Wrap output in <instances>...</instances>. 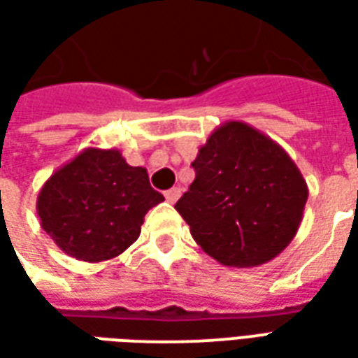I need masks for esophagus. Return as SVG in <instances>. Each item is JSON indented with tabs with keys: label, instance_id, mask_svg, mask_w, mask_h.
<instances>
[{
	"label": "esophagus",
	"instance_id": "34e87169",
	"mask_svg": "<svg viewBox=\"0 0 358 358\" xmlns=\"http://www.w3.org/2000/svg\"><path fill=\"white\" fill-rule=\"evenodd\" d=\"M180 187H172V189H169V192H164V197H166V201L169 203H176L178 201L180 197Z\"/></svg>",
	"mask_w": 358,
	"mask_h": 358
}]
</instances>
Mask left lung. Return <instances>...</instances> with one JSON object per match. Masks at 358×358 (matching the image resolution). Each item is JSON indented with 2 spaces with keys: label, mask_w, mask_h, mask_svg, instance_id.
Instances as JSON below:
<instances>
[{
  "label": "left lung",
  "mask_w": 358,
  "mask_h": 358,
  "mask_svg": "<svg viewBox=\"0 0 358 358\" xmlns=\"http://www.w3.org/2000/svg\"><path fill=\"white\" fill-rule=\"evenodd\" d=\"M195 180L174 205L197 245L224 266L251 268L284 251L303 220L307 182L285 149L240 120L210 134Z\"/></svg>",
  "instance_id": "obj_1"
}]
</instances>
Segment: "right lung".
<instances>
[{"label":"right lung","instance_id":"obj_1","mask_svg":"<svg viewBox=\"0 0 358 358\" xmlns=\"http://www.w3.org/2000/svg\"><path fill=\"white\" fill-rule=\"evenodd\" d=\"M161 201L145 169L130 166L118 149L86 148L48 178L36 210L63 253L101 263L140 238L145 213Z\"/></svg>","mask_w":358,"mask_h":358}]
</instances>
